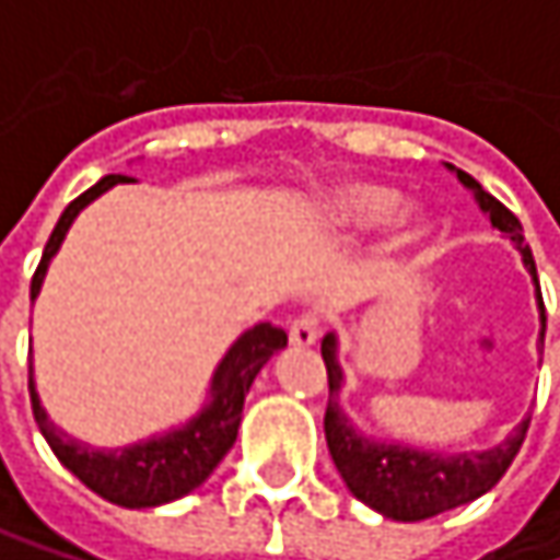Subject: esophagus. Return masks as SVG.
Here are the masks:
<instances>
[{
	"label": "esophagus",
	"mask_w": 560,
	"mask_h": 560,
	"mask_svg": "<svg viewBox=\"0 0 560 560\" xmlns=\"http://www.w3.org/2000/svg\"><path fill=\"white\" fill-rule=\"evenodd\" d=\"M317 337H320V327H317V317H311V314L294 317V320H291V327H288V340H291V347H314V343H317Z\"/></svg>",
	"instance_id": "34e87169"
}]
</instances>
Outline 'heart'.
Listing matches in <instances>:
<instances>
[{
    "label": "heart",
    "mask_w": 560,
    "mask_h": 560,
    "mask_svg": "<svg viewBox=\"0 0 560 560\" xmlns=\"http://www.w3.org/2000/svg\"><path fill=\"white\" fill-rule=\"evenodd\" d=\"M398 203V190L389 184L376 180H350L320 197V220L334 230H350V226H370L383 217H389ZM418 236V226L411 217H401L392 230V243L405 246Z\"/></svg>",
    "instance_id": "1"
}]
</instances>
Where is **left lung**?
Segmentation results:
<instances>
[{"label": "left lung", "instance_id": "left-lung-1", "mask_svg": "<svg viewBox=\"0 0 560 560\" xmlns=\"http://www.w3.org/2000/svg\"><path fill=\"white\" fill-rule=\"evenodd\" d=\"M447 168L457 171L454 165H447ZM457 177L467 190H474V197H477L480 210L490 217V223L518 246L522 262L538 288L535 259H532V249L525 246L518 217L512 210H505L493 194H487L467 171H457ZM538 301H541V294H538ZM541 343H545V304H541ZM320 357H324L327 386H330L327 415H324V434H327L330 457H334L347 490L360 503L383 512L386 518L421 522V518L441 515L447 509L474 503L477 497L490 493L503 480L512 457L518 454V447L525 441L528 418L512 428V434L503 444H497L490 451H474V454H438V451H418V447L366 438L350 424V418L340 408L343 370L337 363V337L334 334H327L320 340Z\"/></svg>", "mask_w": 560, "mask_h": 560}]
</instances>
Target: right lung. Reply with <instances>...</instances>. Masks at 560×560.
I'll return each mask as SVG.
<instances>
[{"instance_id": "add662e5", "label": "right lung", "mask_w": 560, "mask_h": 560, "mask_svg": "<svg viewBox=\"0 0 560 560\" xmlns=\"http://www.w3.org/2000/svg\"><path fill=\"white\" fill-rule=\"evenodd\" d=\"M132 177L126 174H106L103 180H96L90 190H83L77 200L67 203V210L60 213L55 233L45 246V256L35 269L32 279V301L42 291L45 272L60 249L70 223L77 220V213L93 203L100 194H106L116 184H126ZM288 343V334L272 324H256L253 330H246L220 360L213 380H210V398L207 405L180 428L165 431L159 438L129 444V447H90L70 434H63L55 421L48 418V411L42 408V398L35 392V380H28L32 389V411L35 421L45 434V441L51 444L57 460L83 483L90 487L96 497L109 500L126 509H152V505L171 503L187 497L190 490H197L213 470L217 464L226 457V451L236 441L240 431V418H243V401L246 392L253 386V380L259 376V370L279 353Z\"/></svg>"}]
</instances>
